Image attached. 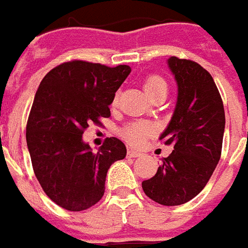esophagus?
Segmentation results:
<instances>
[{"label":"esophagus","mask_w":248,"mask_h":248,"mask_svg":"<svg viewBox=\"0 0 248 248\" xmlns=\"http://www.w3.org/2000/svg\"><path fill=\"white\" fill-rule=\"evenodd\" d=\"M141 155H143V154H140L138 151H133V149H129V151H128V156H129V157H139V156Z\"/></svg>","instance_id":"obj_1"}]
</instances>
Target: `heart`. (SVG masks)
<instances>
[{"instance_id":"obj_1","label":"heart","mask_w":248,"mask_h":248,"mask_svg":"<svg viewBox=\"0 0 248 248\" xmlns=\"http://www.w3.org/2000/svg\"><path fill=\"white\" fill-rule=\"evenodd\" d=\"M143 88L144 92L147 93L149 99H154L159 93L167 92V82L159 75H149L144 78ZM112 105L113 107L117 105V96L113 97ZM154 133H155L154 124H151L148 121H136V123H132L125 128H123L120 135L128 144L139 147V145L145 143V140L149 136H152Z\"/></svg>"}]
</instances>
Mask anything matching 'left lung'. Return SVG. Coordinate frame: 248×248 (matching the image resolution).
I'll list each match as a JSON object with an SVG mask.
<instances>
[{
  "label": "left lung",
  "instance_id": "8db88e82",
  "mask_svg": "<svg viewBox=\"0 0 248 248\" xmlns=\"http://www.w3.org/2000/svg\"><path fill=\"white\" fill-rule=\"evenodd\" d=\"M177 84V101L160 140L173 151L155 176L141 183L149 199L180 205L194 199L210 180L222 154L224 108L212 76L191 60L168 59Z\"/></svg>",
  "mask_w": 248,
  "mask_h": 248
}]
</instances>
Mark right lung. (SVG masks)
<instances>
[{"instance_id": "obj_1", "label": "right lung", "mask_w": 248, "mask_h": 248, "mask_svg": "<svg viewBox=\"0 0 248 248\" xmlns=\"http://www.w3.org/2000/svg\"><path fill=\"white\" fill-rule=\"evenodd\" d=\"M131 73L128 65L109 68L81 60L59 65L37 89L26 124L31 166L49 199L68 211H82L99 202L109 167L127 148L105 139L97 152L82 141L91 123L109 117L116 91Z\"/></svg>"}]
</instances>
